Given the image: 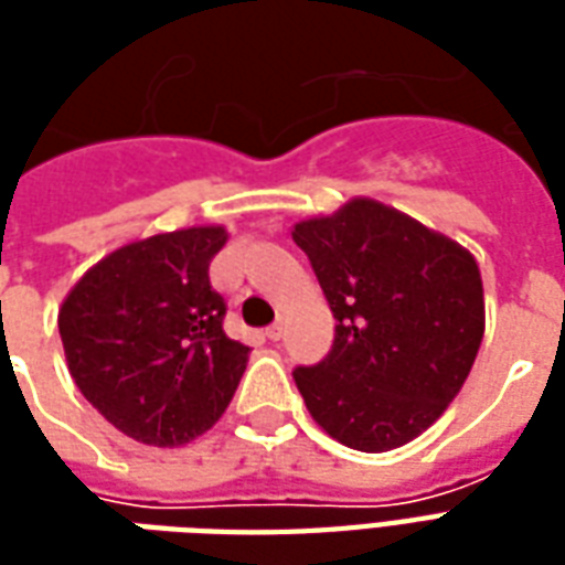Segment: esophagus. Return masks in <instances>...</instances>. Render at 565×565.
I'll use <instances>...</instances> for the list:
<instances>
[{"instance_id":"obj_1","label":"esophagus","mask_w":565,"mask_h":565,"mask_svg":"<svg viewBox=\"0 0 565 565\" xmlns=\"http://www.w3.org/2000/svg\"><path fill=\"white\" fill-rule=\"evenodd\" d=\"M266 335H269L271 342H281V339H284V323H281V320H275L269 330H266Z\"/></svg>"}]
</instances>
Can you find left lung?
I'll return each mask as SVG.
<instances>
[{"label":"left lung","instance_id":"8db88e82","mask_svg":"<svg viewBox=\"0 0 565 565\" xmlns=\"http://www.w3.org/2000/svg\"><path fill=\"white\" fill-rule=\"evenodd\" d=\"M294 242L335 318L330 354L294 369L308 412L354 450L412 441L460 393L484 339L478 263L372 199L296 223Z\"/></svg>","mask_w":565,"mask_h":565}]
</instances>
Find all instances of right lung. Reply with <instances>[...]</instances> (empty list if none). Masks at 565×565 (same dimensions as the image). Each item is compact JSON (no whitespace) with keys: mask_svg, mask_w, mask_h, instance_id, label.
<instances>
[{"mask_svg":"<svg viewBox=\"0 0 565 565\" xmlns=\"http://www.w3.org/2000/svg\"><path fill=\"white\" fill-rule=\"evenodd\" d=\"M223 226H193L120 247L60 308V339L84 399L124 436L174 448L217 424L247 366L223 332L226 302L209 266Z\"/></svg>","mask_w":565,"mask_h":565,"instance_id":"add662e5","label":"right lung"}]
</instances>
